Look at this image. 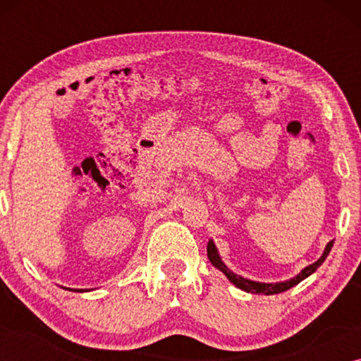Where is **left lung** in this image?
<instances>
[{"label": "left lung", "instance_id": "obj_1", "mask_svg": "<svg viewBox=\"0 0 361 361\" xmlns=\"http://www.w3.org/2000/svg\"><path fill=\"white\" fill-rule=\"evenodd\" d=\"M332 246H334V240L329 241L327 246H325L322 256H320V258L315 261V263L305 266V268L300 271L299 274H295L294 278H290L288 281H279V283H259V281L246 279V278H243V276L233 273V271H231L228 266H226L224 261H221L220 253H219V250H216L214 240H209V245H207V256H209L210 263L214 264L216 269H220L221 273H224L226 278H228L230 283L235 284L238 289L245 290V293H251V294L273 295V294L284 293V290L294 288V286H298L300 281H304L305 278H309L310 274H314L315 271H317L319 266L322 264L325 259H327V256L330 253V250H332Z\"/></svg>", "mask_w": 361, "mask_h": 361}]
</instances>
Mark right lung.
Returning a JSON list of instances; mask_svg holds the SVG:
<instances>
[{
  "label": "right lung",
  "instance_id": "1",
  "mask_svg": "<svg viewBox=\"0 0 361 361\" xmlns=\"http://www.w3.org/2000/svg\"><path fill=\"white\" fill-rule=\"evenodd\" d=\"M67 290H75V293H87V289H68V288H63Z\"/></svg>",
  "mask_w": 361,
  "mask_h": 361
}]
</instances>
